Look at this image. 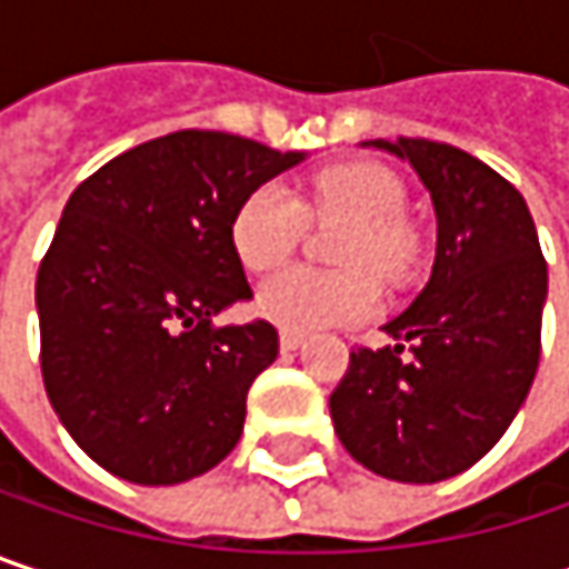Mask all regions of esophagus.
Instances as JSON below:
<instances>
[{
    "label": "esophagus",
    "instance_id": "34e87169",
    "mask_svg": "<svg viewBox=\"0 0 569 569\" xmlns=\"http://www.w3.org/2000/svg\"><path fill=\"white\" fill-rule=\"evenodd\" d=\"M299 346H302V336H299V332L280 329V349H283V352H292V349H299Z\"/></svg>",
    "mask_w": 569,
    "mask_h": 569
}]
</instances>
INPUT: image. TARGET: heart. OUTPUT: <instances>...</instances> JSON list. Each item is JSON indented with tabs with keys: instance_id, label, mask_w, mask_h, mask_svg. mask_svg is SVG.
Wrapping results in <instances>:
<instances>
[{
	"instance_id": "obj_1",
	"label": "heart",
	"mask_w": 569,
	"mask_h": 569,
	"mask_svg": "<svg viewBox=\"0 0 569 569\" xmlns=\"http://www.w3.org/2000/svg\"><path fill=\"white\" fill-rule=\"evenodd\" d=\"M408 193L396 171L376 161L332 164L306 180L302 200L280 183H260L243 197L230 223V243L247 270L280 267L302 243L309 220L349 223L339 240L342 273L289 267L257 289V312L292 332L359 322L376 312L379 283L401 280L415 260V230L405 220Z\"/></svg>"
}]
</instances>
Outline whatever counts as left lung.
<instances>
[{"label": "left lung", "mask_w": 569, "mask_h": 569, "mask_svg": "<svg viewBox=\"0 0 569 569\" xmlns=\"http://www.w3.org/2000/svg\"><path fill=\"white\" fill-rule=\"evenodd\" d=\"M376 148L428 187L438 253L428 286L386 326L396 346H356L329 411L359 465L435 485L481 461L530 392L547 260L523 197L485 161L425 138Z\"/></svg>", "instance_id": "1"}]
</instances>
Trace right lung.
Returning <instances> with one entry per match:
<instances>
[{"mask_svg":"<svg viewBox=\"0 0 569 569\" xmlns=\"http://www.w3.org/2000/svg\"><path fill=\"white\" fill-rule=\"evenodd\" d=\"M302 154L227 131H173L68 197L36 280L49 401L104 471L180 485L240 441L247 392L277 359L270 322L217 326L250 299L230 223Z\"/></svg>","mask_w":569,"mask_h":569,"instance_id":"right-lung-1","label":"right lung"}]
</instances>
